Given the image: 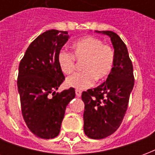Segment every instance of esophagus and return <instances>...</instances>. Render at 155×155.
Returning <instances> with one entry per match:
<instances>
[{
    "label": "esophagus",
    "instance_id": "1",
    "mask_svg": "<svg viewBox=\"0 0 155 155\" xmlns=\"http://www.w3.org/2000/svg\"><path fill=\"white\" fill-rule=\"evenodd\" d=\"M75 94H76V96H77V97H81V91L76 90V91H75Z\"/></svg>",
    "mask_w": 155,
    "mask_h": 155
}]
</instances>
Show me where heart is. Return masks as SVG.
<instances>
[{
	"label": "heart",
	"mask_w": 155,
	"mask_h": 155,
	"mask_svg": "<svg viewBox=\"0 0 155 155\" xmlns=\"http://www.w3.org/2000/svg\"><path fill=\"white\" fill-rule=\"evenodd\" d=\"M73 54L61 50L57 54L58 66L64 74H71L75 67V59L84 61L83 72L76 73L68 78L65 84L68 87L82 91L92 86L94 81L107 78L114 64V50L100 39L85 36L72 44Z\"/></svg>",
	"instance_id": "heart-1"
}]
</instances>
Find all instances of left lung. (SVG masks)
<instances>
[{
    "label": "left lung",
    "instance_id": "obj_1",
    "mask_svg": "<svg viewBox=\"0 0 155 155\" xmlns=\"http://www.w3.org/2000/svg\"><path fill=\"white\" fill-rule=\"evenodd\" d=\"M94 31L110 36L114 49V67L106 81L81 95L84 103V134L91 139L101 140L114 133L122 123L134 79L128 50L120 36L110 31Z\"/></svg>",
    "mask_w": 155,
    "mask_h": 155
}]
</instances>
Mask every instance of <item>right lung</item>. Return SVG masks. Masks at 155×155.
I'll return each mask as SVG.
<instances>
[{
	"label": "right lung",
	"instance_id": "obj_1",
	"mask_svg": "<svg viewBox=\"0 0 155 155\" xmlns=\"http://www.w3.org/2000/svg\"><path fill=\"white\" fill-rule=\"evenodd\" d=\"M69 38L67 31H46L32 41L20 62L17 87L22 115L29 130L41 139L60 134L66 106L75 96L74 88L55 94L64 80L57 54Z\"/></svg>",
	"mask_w": 155,
	"mask_h": 155
}]
</instances>
